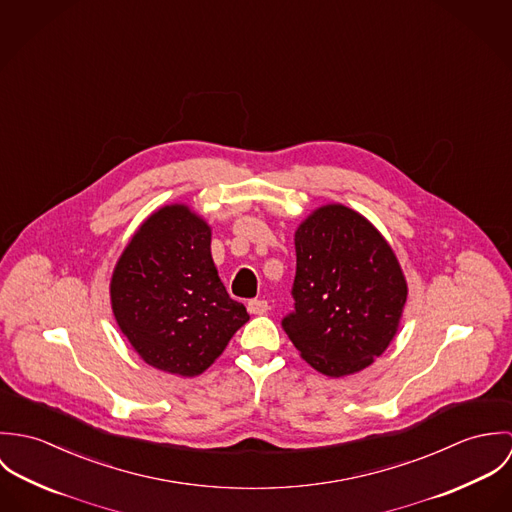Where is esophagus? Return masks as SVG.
<instances>
[{
	"mask_svg": "<svg viewBox=\"0 0 512 512\" xmlns=\"http://www.w3.org/2000/svg\"><path fill=\"white\" fill-rule=\"evenodd\" d=\"M268 309H270V305L266 299H250L248 301V311L252 315H264Z\"/></svg>",
	"mask_w": 512,
	"mask_h": 512,
	"instance_id": "esophagus-1",
	"label": "esophagus"
}]
</instances>
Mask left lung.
<instances>
[{
  "label": "left lung",
  "mask_w": 512,
  "mask_h": 512,
  "mask_svg": "<svg viewBox=\"0 0 512 512\" xmlns=\"http://www.w3.org/2000/svg\"><path fill=\"white\" fill-rule=\"evenodd\" d=\"M295 242V309L282 325L317 372H361L398 333L408 297L400 262L361 213L323 205L301 220Z\"/></svg>",
  "instance_id": "obj_1"
}]
</instances>
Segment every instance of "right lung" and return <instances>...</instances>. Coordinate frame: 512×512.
Returning a JSON list of instances; mask_svg holds the SVG:
<instances>
[{
	"label": "right lung",
	"mask_w": 512,
	"mask_h": 512,
	"mask_svg": "<svg viewBox=\"0 0 512 512\" xmlns=\"http://www.w3.org/2000/svg\"><path fill=\"white\" fill-rule=\"evenodd\" d=\"M110 301L140 359L179 376L205 372L250 319L220 282L209 222L185 203L140 224L116 262Z\"/></svg>",
	"instance_id": "obj_1"
}]
</instances>
